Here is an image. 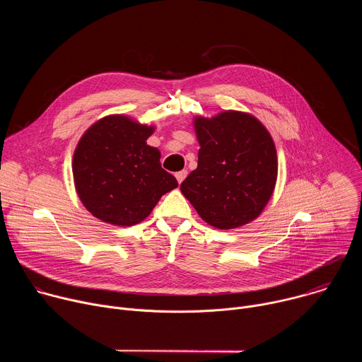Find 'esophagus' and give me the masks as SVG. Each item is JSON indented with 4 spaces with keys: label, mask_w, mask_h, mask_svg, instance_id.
<instances>
[{
    "label": "esophagus",
    "mask_w": 362,
    "mask_h": 362,
    "mask_svg": "<svg viewBox=\"0 0 362 362\" xmlns=\"http://www.w3.org/2000/svg\"><path fill=\"white\" fill-rule=\"evenodd\" d=\"M175 176H176V179H177V183L180 185V183L186 179V176H187V170H180V172H177Z\"/></svg>",
    "instance_id": "1"
}]
</instances>
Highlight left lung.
Returning <instances> with one entry per match:
<instances>
[{"mask_svg":"<svg viewBox=\"0 0 362 362\" xmlns=\"http://www.w3.org/2000/svg\"><path fill=\"white\" fill-rule=\"evenodd\" d=\"M197 168L182 182L183 196L216 229H235L256 219L269 202L278 159L272 136L255 116L228 110L193 120Z\"/></svg>","mask_w":362,"mask_h":362,"instance_id":"1","label":"left lung"}]
</instances>
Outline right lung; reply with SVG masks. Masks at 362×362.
<instances>
[{"instance_id": "add662e5", "label": "right lung", "mask_w": 362, "mask_h": 362, "mask_svg": "<svg viewBox=\"0 0 362 362\" xmlns=\"http://www.w3.org/2000/svg\"><path fill=\"white\" fill-rule=\"evenodd\" d=\"M154 127L112 115L91 124L77 143L73 177L84 208L116 226L144 221L160 197L177 187L162 169L160 151L146 140Z\"/></svg>"}]
</instances>
